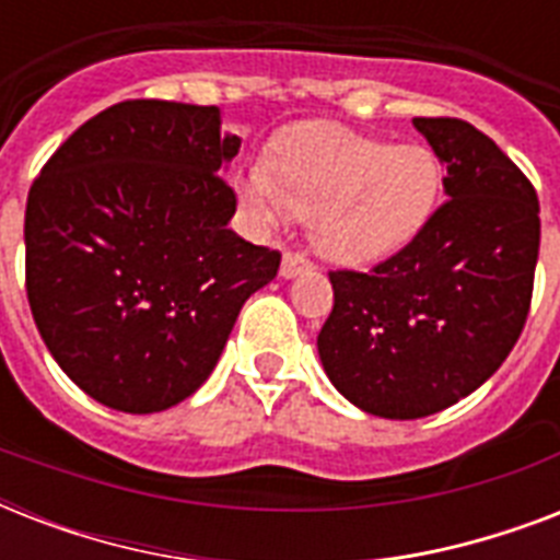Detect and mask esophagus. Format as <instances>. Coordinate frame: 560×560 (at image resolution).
<instances>
[{
    "label": "esophagus",
    "mask_w": 560,
    "mask_h": 560,
    "mask_svg": "<svg viewBox=\"0 0 560 560\" xmlns=\"http://www.w3.org/2000/svg\"><path fill=\"white\" fill-rule=\"evenodd\" d=\"M305 270H311V261H307L305 255L284 253V258H281V276H284V279H293V276H299V272Z\"/></svg>",
    "instance_id": "esophagus-1"
}]
</instances>
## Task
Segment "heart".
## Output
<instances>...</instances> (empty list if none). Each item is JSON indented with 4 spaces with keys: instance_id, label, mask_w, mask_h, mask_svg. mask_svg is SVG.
Here are the masks:
<instances>
[{
    "instance_id": "heart-1",
    "label": "heart",
    "mask_w": 560,
    "mask_h": 560,
    "mask_svg": "<svg viewBox=\"0 0 560 560\" xmlns=\"http://www.w3.org/2000/svg\"><path fill=\"white\" fill-rule=\"evenodd\" d=\"M442 168L427 148L383 142L340 125H311L279 142L270 177L246 179L264 220L314 214L316 246L342 264H372L409 244L433 214Z\"/></svg>"
}]
</instances>
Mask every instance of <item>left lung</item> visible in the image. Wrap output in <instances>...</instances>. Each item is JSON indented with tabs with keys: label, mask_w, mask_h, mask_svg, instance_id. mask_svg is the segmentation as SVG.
<instances>
[{
	"label": "left lung",
	"mask_w": 560,
	"mask_h": 560,
	"mask_svg": "<svg viewBox=\"0 0 560 560\" xmlns=\"http://www.w3.org/2000/svg\"><path fill=\"white\" fill-rule=\"evenodd\" d=\"M447 165V200L369 272L331 270L316 337L331 383L381 418H424L503 366L529 316L540 249L538 194L462 118H412Z\"/></svg>",
	"instance_id": "obj_1"
}]
</instances>
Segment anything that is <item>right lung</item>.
<instances>
[{
    "label": "right lung",
    "instance_id": "obj_1",
    "mask_svg": "<svg viewBox=\"0 0 560 560\" xmlns=\"http://www.w3.org/2000/svg\"><path fill=\"white\" fill-rule=\"evenodd\" d=\"M241 148L218 107L121 101L66 139L25 206L37 331L90 398L160 412L200 389L279 249L226 226Z\"/></svg>",
    "mask_w": 560,
    "mask_h": 560
}]
</instances>
